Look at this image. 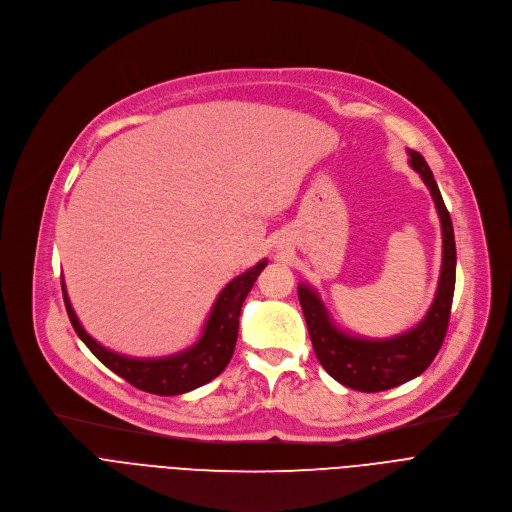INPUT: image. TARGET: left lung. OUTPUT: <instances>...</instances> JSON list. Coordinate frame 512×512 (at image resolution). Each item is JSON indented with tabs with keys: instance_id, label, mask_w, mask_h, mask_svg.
Instances as JSON below:
<instances>
[{
	"instance_id": "1",
	"label": "left lung",
	"mask_w": 512,
	"mask_h": 512,
	"mask_svg": "<svg viewBox=\"0 0 512 512\" xmlns=\"http://www.w3.org/2000/svg\"><path fill=\"white\" fill-rule=\"evenodd\" d=\"M407 152L411 168L421 176L431 192L435 210L442 221L444 239L440 281H437L435 298L425 318L411 330L393 338H358L334 324L320 296L310 285L300 283L298 287V298L314 344V352L324 371L344 387L362 393L387 391L419 377L429 367L435 354L440 352L450 322L456 287V241L452 218L423 156L413 150Z\"/></svg>"
}]
</instances>
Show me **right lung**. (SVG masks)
I'll return each mask as SVG.
<instances>
[{
	"instance_id": "add662e5",
	"label": "right lung",
	"mask_w": 512,
	"mask_h": 512,
	"mask_svg": "<svg viewBox=\"0 0 512 512\" xmlns=\"http://www.w3.org/2000/svg\"><path fill=\"white\" fill-rule=\"evenodd\" d=\"M265 265L267 261L263 259L255 267L247 269L245 273L229 281L227 287L218 294L198 342L178 354L164 358H129L105 348L95 338H91L81 326L66 296L64 281L62 296L72 328H75L79 338L89 346V350L107 369H111L115 375H119L121 379H125L127 383L145 393L182 395L206 385L227 369L237 344L243 302L251 291L255 279L265 269Z\"/></svg>"
}]
</instances>
